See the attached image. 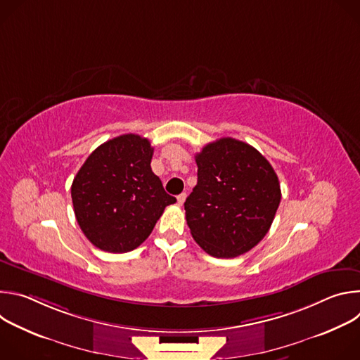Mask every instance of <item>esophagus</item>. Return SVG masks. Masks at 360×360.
I'll use <instances>...</instances> for the list:
<instances>
[{"label": "esophagus", "mask_w": 360, "mask_h": 360, "mask_svg": "<svg viewBox=\"0 0 360 360\" xmlns=\"http://www.w3.org/2000/svg\"><path fill=\"white\" fill-rule=\"evenodd\" d=\"M185 199H186V193H185V192H182V193H179V195L176 196V200H178L179 205H182V203L185 202Z\"/></svg>", "instance_id": "obj_1"}]
</instances>
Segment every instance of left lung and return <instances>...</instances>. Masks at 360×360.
Segmentation results:
<instances>
[{"instance_id": "1", "label": "left lung", "mask_w": 360, "mask_h": 360, "mask_svg": "<svg viewBox=\"0 0 360 360\" xmlns=\"http://www.w3.org/2000/svg\"><path fill=\"white\" fill-rule=\"evenodd\" d=\"M198 184L184 207L196 243L215 258H235L268 233L281 202L272 165L246 142L221 138L195 157Z\"/></svg>"}]
</instances>
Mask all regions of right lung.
I'll return each mask as SVG.
<instances>
[{
	"instance_id": "right-lung-1",
	"label": "right lung",
	"mask_w": 360,
	"mask_h": 360,
	"mask_svg": "<svg viewBox=\"0 0 360 360\" xmlns=\"http://www.w3.org/2000/svg\"><path fill=\"white\" fill-rule=\"evenodd\" d=\"M152 153L146 138L120 135L99 145L75 175L71 196L77 222L101 250L138 248L176 202L152 172Z\"/></svg>"
}]
</instances>
